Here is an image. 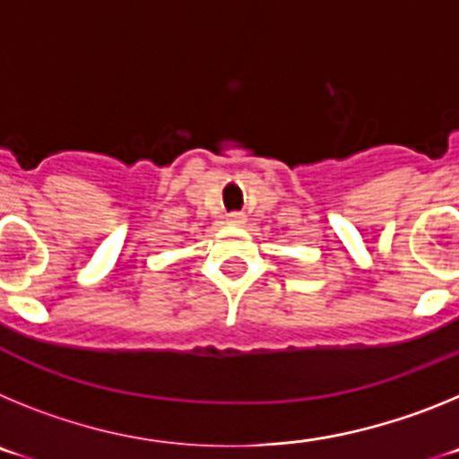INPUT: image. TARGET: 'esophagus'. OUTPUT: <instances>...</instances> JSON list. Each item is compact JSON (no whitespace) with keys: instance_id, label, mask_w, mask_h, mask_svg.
<instances>
[{"instance_id":"obj_1","label":"esophagus","mask_w":459,"mask_h":459,"mask_svg":"<svg viewBox=\"0 0 459 459\" xmlns=\"http://www.w3.org/2000/svg\"><path fill=\"white\" fill-rule=\"evenodd\" d=\"M227 222L234 227H243L246 225V216H243V213H230V216H227Z\"/></svg>"}]
</instances>
